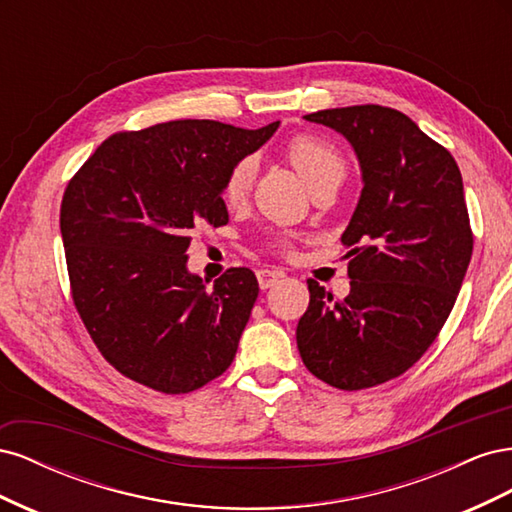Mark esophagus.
I'll return each instance as SVG.
<instances>
[{
	"label": "esophagus",
	"instance_id": "34e87169",
	"mask_svg": "<svg viewBox=\"0 0 512 512\" xmlns=\"http://www.w3.org/2000/svg\"><path fill=\"white\" fill-rule=\"evenodd\" d=\"M256 275H258V284H260V288H262V290H267V288L275 286L277 282L282 280V277H284V271H280V269H260Z\"/></svg>",
	"mask_w": 512,
	"mask_h": 512
}]
</instances>
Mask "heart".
<instances>
[{
	"mask_svg": "<svg viewBox=\"0 0 512 512\" xmlns=\"http://www.w3.org/2000/svg\"><path fill=\"white\" fill-rule=\"evenodd\" d=\"M284 156L297 170L301 179L309 185V190H314L322 181H329L333 177L344 175V158L331 143L322 141L312 134H297L284 145ZM256 181V160L254 158H241L230 166L228 175L222 185V200L226 207L237 209L245 205V200L250 198L252 188ZM294 241L297 237L290 232H282V235L273 237V245L277 252L290 254L294 250Z\"/></svg>",
	"mask_w": 512,
	"mask_h": 512,
	"instance_id": "heart-1",
	"label": "heart"
}]
</instances>
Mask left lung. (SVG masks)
I'll use <instances>...</instances> for the list:
<instances>
[{
    "label": "left lung",
    "mask_w": 512,
    "mask_h": 512,
    "mask_svg": "<svg viewBox=\"0 0 512 512\" xmlns=\"http://www.w3.org/2000/svg\"><path fill=\"white\" fill-rule=\"evenodd\" d=\"M344 134L359 156L363 192L342 235L350 294L307 280L297 346L312 374L361 391L408 371L436 342L468 271L474 235L451 151L389 106L305 115Z\"/></svg>",
    "instance_id": "obj_1"
}]
</instances>
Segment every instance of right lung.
I'll use <instances>...</instances> for the list:
<instances>
[{
	"label": "right lung",
	"instance_id": "right-lung-1",
	"mask_svg": "<svg viewBox=\"0 0 512 512\" xmlns=\"http://www.w3.org/2000/svg\"><path fill=\"white\" fill-rule=\"evenodd\" d=\"M277 126L179 119L117 132L68 181L59 226L72 301L119 374L181 395L230 367L258 297L256 275L232 267L207 290L185 269V250L196 228L228 222L230 166Z\"/></svg>",
	"mask_w": 512,
	"mask_h": 512
}]
</instances>
